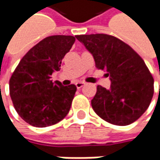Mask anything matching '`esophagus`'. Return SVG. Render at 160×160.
Wrapping results in <instances>:
<instances>
[{"label":"esophagus","instance_id":"esophagus-1","mask_svg":"<svg viewBox=\"0 0 160 160\" xmlns=\"http://www.w3.org/2000/svg\"><path fill=\"white\" fill-rule=\"evenodd\" d=\"M84 84H85V83H83V82H77V83H76V86H77V89H80V88L83 87Z\"/></svg>","mask_w":160,"mask_h":160}]
</instances>
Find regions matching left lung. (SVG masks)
<instances>
[{"mask_svg": "<svg viewBox=\"0 0 160 160\" xmlns=\"http://www.w3.org/2000/svg\"><path fill=\"white\" fill-rule=\"evenodd\" d=\"M95 61L108 72L110 88L97 86L92 100L95 113L110 124L127 126L136 121L150 106L154 80L143 59L128 44L105 34L77 35Z\"/></svg>", "mask_w": 160, "mask_h": 160, "instance_id": "8db88e82", "label": "left lung"}]
</instances>
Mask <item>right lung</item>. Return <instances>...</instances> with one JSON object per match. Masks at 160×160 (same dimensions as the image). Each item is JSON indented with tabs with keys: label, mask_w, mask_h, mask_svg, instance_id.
Wrapping results in <instances>:
<instances>
[{
	"label": "right lung",
	"mask_w": 160,
	"mask_h": 160,
	"mask_svg": "<svg viewBox=\"0 0 160 160\" xmlns=\"http://www.w3.org/2000/svg\"><path fill=\"white\" fill-rule=\"evenodd\" d=\"M76 38L52 35L44 38L22 58L9 80V94L16 111L31 126L46 127L58 123L69 112L77 86L52 82L62 58Z\"/></svg>",
	"instance_id": "1"
}]
</instances>
